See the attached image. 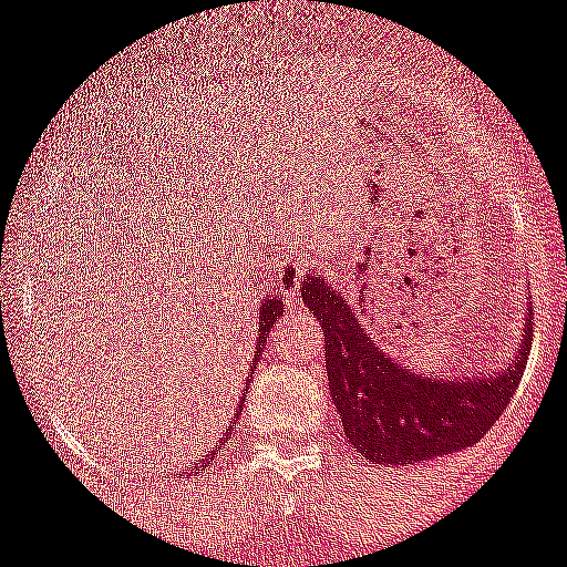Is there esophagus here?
Masks as SVG:
<instances>
[{
    "mask_svg": "<svg viewBox=\"0 0 567 567\" xmlns=\"http://www.w3.org/2000/svg\"><path fill=\"white\" fill-rule=\"evenodd\" d=\"M275 275H278L280 287H298L300 284V275H303V267L300 261H278L275 264Z\"/></svg>",
    "mask_w": 567,
    "mask_h": 567,
    "instance_id": "obj_1",
    "label": "esophagus"
}]
</instances>
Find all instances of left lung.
I'll use <instances>...</instances> for the list:
<instances>
[{
    "mask_svg": "<svg viewBox=\"0 0 567 567\" xmlns=\"http://www.w3.org/2000/svg\"><path fill=\"white\" fill-rule=\"evenodd\" d=\"M300 298L326 337L328 390L344 440L373 465H414L476 445L515 395L532 350V306L509 364L429 375L392 359L326 275L300 278Z\"/></svg>",
    "mask_w": 567,
    "mask_h": 567,
    "instance_id": "obj_1",
    "label": "left lung"
}]
</instances>
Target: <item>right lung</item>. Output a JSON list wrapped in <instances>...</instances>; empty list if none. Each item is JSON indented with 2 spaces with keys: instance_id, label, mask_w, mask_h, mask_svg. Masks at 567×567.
I'll return each mask as SVG.
<instances>
[{
  "instance_id": "obj_1",
  "label": "right lung",
  "mask_w": 567,
  "mask_h": 567,
  "mask_svg": "<svg viewBox=\"0 0 567 567\" xmlns=\"http://www.w3.org/2000/svg\"><path fill=\"white\" fill-rule=\"evenodd\" d=\"M280 315H284V295H267V298L261 300V306H258V337H256L258 344H256V355L261 353V344H264V339H267V331L275 326V320H278ZM252 368H256V364H252ZM247 381H250V375H247ZM239 412H241V406H239ZM239 412H236V417H239ZM230 431H234V425H228V431H225V434H223V442L228 440ZM214 454H217V451H212V460H214ZM203 465H212V462L203 460Z\"/></svg>"
}]
</instances>
